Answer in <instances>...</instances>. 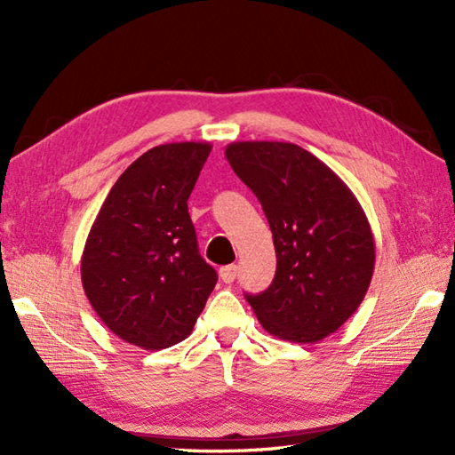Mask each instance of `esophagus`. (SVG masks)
Wrapping results in <instances>:
<instances>
[{"mask_svg":"<svg viewBox=\"0 0 455 455\" xmlns=\"http://www.w3.org/2000/svg\"><path fill=\"white\" fill-rule=\"evenodd\" d=\"M236 274H238V267L235 266V264H230V266H222L220 269H219V275H220V279L225 283H233L235 279H236Z\"/></svg>","mask_w":455,"mask_h":455,"instance_id":"obj_1","label":"esophagus"}]
</instances>
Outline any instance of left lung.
Returning a JSON list of instances; mask_svg holds the SVG:
<instances>
[{"label":"left lung","mask_w":455,"mask_h":455,"mask_svg":"<svg viewBox=\"0 0 455 455\" xmlns=\"http://www.w3.org/2000/svg\"><path fill=\"white\" fill-rule=\"evenodd\" d=\"M225 156L262 203L275 246V277L248 295L269 334L313 344L336 332L371 283L375 243L350 188L291 142H233Z\"/></svg>","instance_id":"obj_1"}]
</instances>
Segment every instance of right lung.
Listing matches in <instances>:
<instances>
[{
  "instance_id": "1",
  "label": "right lung",
  "mask_w": 455,
  "mask_h": 455,
  "mask_svg": "<svg viewBox=\"0 0 455 455\" xmlns=\"http://www.w3.org/2000/svg\"><path fill=\"white\" fill-rule=\"evenodd\" d=\"M209 142L160 144L121 173L82 254L93 311L121 340L162 350L191 334L217 283L188 212Z\"/></svg>"
}]
</instances>
